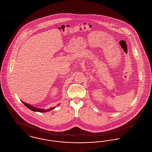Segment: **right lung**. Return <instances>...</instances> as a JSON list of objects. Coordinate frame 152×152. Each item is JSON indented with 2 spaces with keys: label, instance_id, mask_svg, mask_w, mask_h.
<instances>
[{
  "label": "right lung",
  "instance_id": "obj_1",
  "mask_svg": "<svg viewBox=\"0 0 152 152\" xmlns=\"http://www.w3.org/2000/svg\"><path fill=\"white\" fill-rule=\"evenodd\" d=\"M22 101V102L25 105V106H26L28 108H29V109H31V110H33V111L39 112H45L50 111L51 110H52V109H53L55 108V107H52V108H50L49 109H46V110H44V109H43L37 108L35 107H33V106H32V105H29V104H27V103H26V102H23V101ZM58 105H59V104H58Z\"/></svg>",
  "mask_w": 152,
  "mask_h": 152
}]
</instances>
